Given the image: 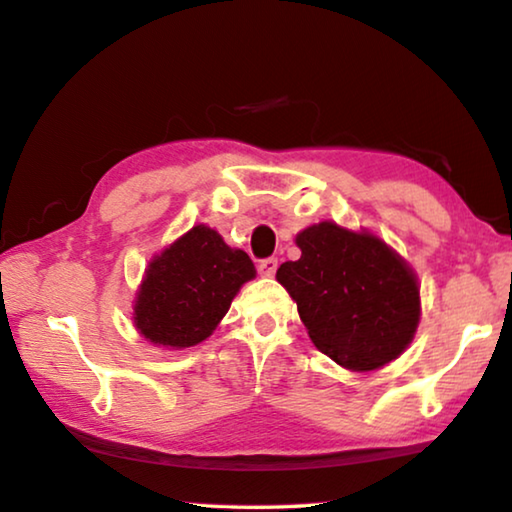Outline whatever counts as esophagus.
I'll return each instance as SVG.
<instances>
[{
    "instance_id": "1",
    "label": "esophagus",
    "mask_w": 512,
    "mask_h": 512,
    "mask_svg": "<svg viewBox=\"0 0 512 512\" xmlns=\"http://www.w3.org/2000/svg\"><path fill=\"white\" fill-rule=\"evenodd\" d=\"M276 267H279V261H276V258H263V261L258 263V272L263 276H274Z\"/></svg>"
}]
</instances>
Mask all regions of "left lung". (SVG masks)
<instances>
[{"instance_id": "1", "label": "left lung", "mask_w": 512, "mask_h": 512, "mask_svg": "<svg viewBox=\"0 0 512 512\" xmlns=\"http://www.w3.org/2000/svg\"><path fill=\"white\" fill-rule=\"evenodd\" d=\"M299 261L276 272L321 353L351 371L396 360L420 321V290L411 267L369 231L319 222L297 233Z\"/></svg>"}]
</instances>
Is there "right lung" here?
I'll use <instances>...</instances> for the list:
<instances>
[{
    "mask_svg": "<svg viewBox=\"0 0 512 512\" xmlns=\"http://www.w3.org/2000/svg\"><path fill=\"white\" fill-rule=\"evenodd\" d=\"M256 267L215 229L195 224L152 258L134 301V326L148 342L188 348L204 342L227 315Z\"/></svg>",
    "mask_w": 512,
    "mask_h": 512,
    "instance_id": "obj_1",
    "label": "right lung"
}]
</instances>
